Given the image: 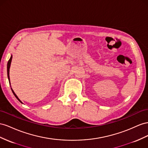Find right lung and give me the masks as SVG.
I'll use <instances>...</instances> for the list:
<instances>
[{
  "label": "right lung",
  "mask_w": 148,
  "mask_h": 148,
  "mask_svg": "<svg viewBox=\"0 0 148 148\" xmlns=\"http://www.w3.org/2000/svg\"><path fill=\"white\" fill-rule=\"evenodd\" d=\"M12 55H11V57H10V59H9V60L8 61V63H7V77H8V79H9V82H10V77H9V70H10V64H11V62H12ZM11 90H12V92H13V93H14V95H15V97L17 98V99L18 100L21 102V103H22V102L19 99V98L17 97V96L15 95V93H14V91H13V90H12V88H11Z\"/></svg>",
  "instance_id": "add662e5"
}]
</instances>
